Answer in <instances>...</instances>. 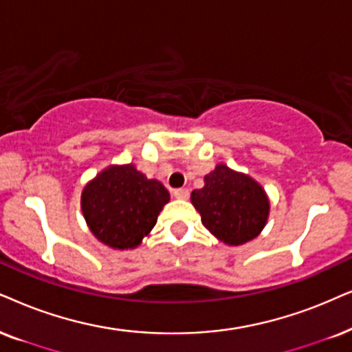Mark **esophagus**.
<instances>
[{"label": "esophagus", "instance_id": "34e87169", "mask_svg": "<svg viewBox=\"0 0 352 352\" xmlns=\"http://www.w3.org/2000/svg\"><path fill=\"white\" fill-rule=\"evenodd\" d=\"M173 197L177 199H188L190 197V191L186 188H179V190H173Z\"/></svg>", "mask_w": 352, "mask_h": 352}]
</instances>
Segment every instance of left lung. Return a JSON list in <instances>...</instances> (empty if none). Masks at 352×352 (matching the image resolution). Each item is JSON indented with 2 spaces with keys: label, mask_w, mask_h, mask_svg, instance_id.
<instances>
[{
  "label": "left lung",
  "mask_w": 352,
  "mask_h": 352,
  "mask_svg": "<svg viewBox=\"0 0 352 352\" xmlns=\"http://www.w3.org/2000/svg\"><path fill=\"white\" fill-rule=\"evenodd\" d=\"M190 199L204 228L230 247L256 239L270 217V198L263 186L226 164H217L204 175V186L191 191Z\"/></svg>",
  "instance_id": "left-lung-1"
}]
</instances>
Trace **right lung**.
<instances>
[{"label": "right lung", "instance_id": "1", "mask_svg": "<svg viewBox=\"0 0 352 352\" xmlns=\"http://www.w3.org/2000/svg\"><path fill=\"white\" fill-rule=\"evenodd\" d=\"M168 199L166 186L148 179L135 164H113L84 186L81 211L100 243L113 250H133L148 237Z\"/></svg>", "mask_w": 352, "mask_h": 352}]
</instances>
